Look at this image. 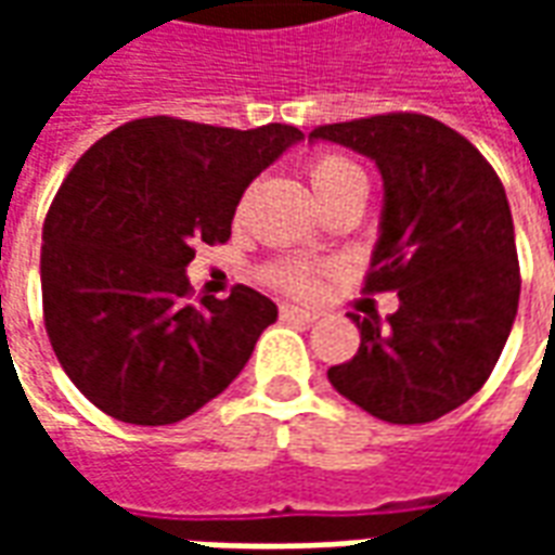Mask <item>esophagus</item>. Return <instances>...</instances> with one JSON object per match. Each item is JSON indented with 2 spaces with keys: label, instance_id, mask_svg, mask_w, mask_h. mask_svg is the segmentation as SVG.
Masks as SVG:
<instances>
[{
  "label": "esophagus",
  "instance_id": "esophagus-1",
  "mask_svg": "<svg viewBox=\"0 0 555 555\" xmlns=\"http://www.w3.org/2000/svg\"><path fill=\"white\" fill-rule=\"evenodd\" d=\"M279 312H282L285 321H302V324H312V321H318V312H312V309H300V306H282Z\"/></svg>",
  "mask_w": 555,
  "mask_h": 555
}]
</instances>
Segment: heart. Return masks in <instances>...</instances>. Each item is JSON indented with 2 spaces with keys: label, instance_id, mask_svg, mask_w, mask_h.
<instances>
[{
  "label": "heart",
  "instance_id": "heart-1",
  "mask_svg": "<svg viewBox=\"0 0 555 555\" xmlns=\"http://www.w3.org/2000/svg\"><path fill=\"white\" fill-rule=\"evenodd\" d=\"M306 175H309V183H312L321 205H326L330 198H336L345 190L365 186V171L353 159L341 157V154H314L306 163ZM264 279L267 285H273L276 291H285L291 297H309L318 288L321 270L309 264V261L288 258V261H276V264L267 267Z\"/></svg>",
  "mask_w": 555,
  "mask_h": 555
}]
</instances>
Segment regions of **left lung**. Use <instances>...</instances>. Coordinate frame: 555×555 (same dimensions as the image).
Returning a JSON list of instances; mask_svg holds the SVG:
<instances>
[{"label":"left lung","instance_id":"left-lung-1","mask_svg":"<svg viewBox=\"0 0 555 555\" xmlns=\"http://www.w3.org/2000/svg\"><path fill=\"white\" fill-rule=\"evenodd\" d=\"M377 163L386 205L365 294L398 291L386 324L360 326L353 360L326 377L392 425H422L476 396L500 360L520 300L512 207L500 175L437 118L386 113L314 127Z\"/></svg>","mask_w":555,"mask_h":555}]
</instances>
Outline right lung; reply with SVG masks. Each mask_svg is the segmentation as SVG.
Segmentation results:
<instances>
[{
    "mask_svg": "<svg viewBox=\"0 0 555 555\" xmlns=\"http://www.w3.org/2000/svg\"><path fill=\"white\" fill-rule=\"evenodd\" d=\"M302 133L137 118L98 139L43 219V326L91 404L130 425L193 416L241 374L276 302H193L195 246L231 237L246 186Z\"/></svg>",
    "mask_w": 555,
    "mask_h": 555,
    "instance_id": "right-lung-1",
    "label": "right lung"
}]
</instances>
